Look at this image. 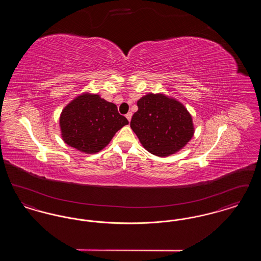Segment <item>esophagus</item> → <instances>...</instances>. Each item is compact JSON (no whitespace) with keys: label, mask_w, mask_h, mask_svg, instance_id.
I'll return each instance as SVG.
<instances>
[{"label":"esophagus","mask_w":261,"mask_h":261,"mask_svg":"<svg viewBox=\"0 0 261 261\" xmlns=\"http://www.w3.org/2000/svg\"><path fill=\"white\" fill-rule=\"evenodd\" d=\"M125 116H126V118L128 119V121L130 122V120H131V118H132V112H128Z\"/></svg>","instance_id":"esophagus-1"}]
</instances>
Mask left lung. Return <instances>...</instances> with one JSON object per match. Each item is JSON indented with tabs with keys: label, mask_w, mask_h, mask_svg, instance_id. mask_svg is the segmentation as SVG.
I'll use <instances>...</instances> for the list:
<instances>
[{
	"label": "left lung",
	"mask_w": 261,
	"mask_h": 261,
	"mask_svg": "<svg viewBox=\"0 0 261 261\" xmlns=\"http://www.w3.org/2000/svg\"><path fill=\"white\" fill-rule=\"evenodd\" d=\"M130 126L143 147L158 156L183 149L194 136V124L186 108L162 94H148L137 101Z\"/></svg>",
	"instance_id": "8db88e82"
}]
</instances>
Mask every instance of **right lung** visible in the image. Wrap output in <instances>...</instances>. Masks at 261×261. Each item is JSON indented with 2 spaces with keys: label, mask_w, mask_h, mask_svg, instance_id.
I'll list each match as a JSON object with an SVG mask.
<instances>
[{
  "label": "right lung",
  "mask_w": 261,
  "mask_h": 261,
  "mask_svg": "<svg viewBox=\"0 0 261 261\" xmlns=\"http://www.w3.org/2000/svg\"><path fill=\"white\" fill-rule=\"evenodd\" d=\"M128 123L113 102L89 93L71 100L62 110L60 117L62 140L68 146L86 153L99 152Z\"/></svg>",
  "instance_id": "right-lung-1"
}]
</instances>
